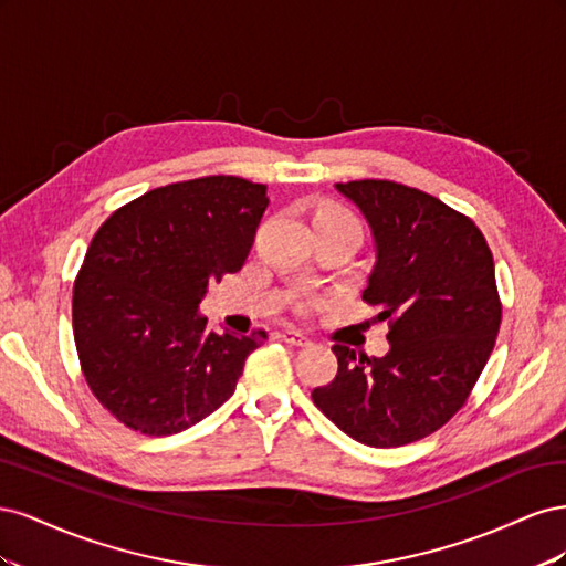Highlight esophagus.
I'll use <instances>...</instances> for the list:
<instances>
[{"mask_svg": "<svg viewBox=\"0 0 566 566\" xmlns=\"http://www.w3.org/2000/svg\"><path fill=\"white\" fill-rule=\"evenodd\" d=\"M281 339L285 342V345H293V347H306V345H310V337H304L302 333H295V331H283Z\"/></svg>", "mask_w": 566, "mask_h": 566, "instance_id": "34e87169", "label": "esophagus"}]
</instances>
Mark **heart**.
Listing matches in <instances>:
<instances>
[{
    "label": "heart",
    "instance_id": "b5f03b06",
    "mask_svg": "<svg viewBox=\"0 0 566 566\" xmlns=\"http://www.w3.org/2000/svg\"><path fill=\"white\" fill-rule=\"evenodd\" d=\"M316 217H331V219L342 221V224H347V227H352L356 231H361V221H358L347 208H342V205H323V208L316 212ZM321 306H323V300H318V297H304V300L297 302L295 312L300 316H310L312 312L321 310Z\"/></svg>",
    "mask_w": 566,
    "mask_h": 566
}]
</instances>
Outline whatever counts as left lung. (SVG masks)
I'll return each instance as SVG.
<instances>
[{"instance_id": "8db88e82", "label": "left lung", "mask_w": 566, "mask_h": 566, "mask_svg": "<svg viewBox=\"0 0 566 566\" xmlns=\"http://www.w3.org/2000/svg\"><path fill=\"white\" fill-rule=\"evenodd\" d=\"M378 248L364 302L389 323L382 358L333 345L337 375L312 391L342 432L373 449L406 447L465 406L501 328L493 254L474 221L387 179L335 184Z\"/></svg>"}]
</instances>
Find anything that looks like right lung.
I'll return each instance as SVG.
<instances>
[{"mask_svg": "<svg viewBox=\"0 0 566 566\" xmlns=\"http://www.w3.org/2000/svg\"><path fill=\"white\" fill-rule=\"evenodd\" d=\"M266 186L214 175L167 184L117 208L73 285V335L98 403L134 432L169 437L235 391L266 339L208 331V283L243 266Z\"/></svg>", "mask_w": 566, "mask_h": 566, "instance_id": "obj_1", "label": "right lung"}]
</instances>
